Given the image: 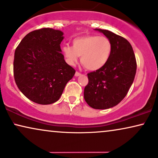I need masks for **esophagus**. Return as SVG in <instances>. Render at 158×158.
Here are the masks:
<instances>
[{"mask_svg":"<svg viewBox=\"0 0 158 158\" xmlns=\"http://www.w3.org/2000/svg\"><path fill=\"white\" fill-rule=\"evenodd\" d=\"M75 76H76V77H77V76H79V75H81V73H80L79 72H76V73H75Z\"/></svg>","mask_w":158,"mask_h":158,"instance_id":"1","label":"esophagus"}]
</instances>
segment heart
<instances>
[{"mask_svg": "<svg viewBox=\"0 0 158 158\" xmlns=\"http://www.w3.org/2000/svg\"><path fill=\"white\" fill-rule=\"evenodd\" d=\"M63 54L69 64L74 65L78 56L85 69L96 71L108 62L112 52L110 39L104 36L85 35L73 39V47L64 46Z\"/></svg>", "mask_w": 158, "mask_h": 158, "instance_id": "b5f03b06", "label": "heart"}]
</instances>
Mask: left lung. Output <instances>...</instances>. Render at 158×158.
Wrapping results in <instances>:
<instances>
[{
  "mask_svg": "<svg viewBox=\"0 0 158 158\" xmlns=\"http://www.w3.org/2000/svg\"><path fill=\"white\" fill-rule=\"evenodd\" d=\"M95 30L110 39L112 52L102 68L88 73L84 99L94 109L105 110L116 106L126 96L136 75V61L131 45L126 38L109 30Z\"/></svg>",
  "mask_w": 158,
  "mask_h": 158,
  "instance_id": "left-lung-1",
  "label": "left lung"
}]
</instances>
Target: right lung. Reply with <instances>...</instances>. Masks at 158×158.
<instances>
[{
	"label": "right lung",
	"instance_id": "add662e5",
	"mask_svg": "<svg viewBox=\"0 0 158 158\" xmlns=\"http://www.w3.org/2000/svg\"><path fill=\"white\" fill-rule=\"evenodd\" d=\"M63 32L41 28L24 36L16 47L14 59L16 84L25 97L39 104L58 101L75 70L61 54Z\"/></svg>",
	"mask_w": 158,
	"mask_h": 158
}]
</instances>
